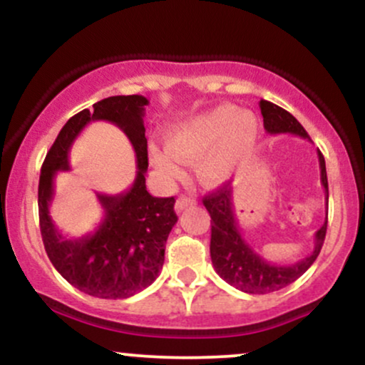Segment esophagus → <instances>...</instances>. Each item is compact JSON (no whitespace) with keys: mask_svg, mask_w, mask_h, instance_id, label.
I'll use <instances>...</instances> for the list:
<instances>
[{"mask_svg":"<svg viewBox=\"0 0 365 365\" xmlns=\"http://www.w3.org/2000/svg\"><path fill=\"white\" fill-rule=\"evenodd\" d=\"M194 204H195V199H192V197H187V195H180L177 199V204H175V211L182 212L183 209L194 206Z\"/></svg>","mask_w":365,"mask_h":365,"instance_id":"1","label":"esophagus"}]
</instances>
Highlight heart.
I'll return each instance as SVG.
<instances>
[{"instance_id": "heart-1", "label": "heart", "mask_w": 365, "mask_h": 365, "mask_svg": "<svg viewBox=\"0 0 365 365\" xmlns=\"http://www.w3.org/2000/svg\"><path fill=\"white\" fill-rule=\"evenodd\" d=\"M261 139V120L235 104H220L180 121L166 144L150 148V161L163 178L183 173L182 163L195 161V177L204 187H221L237 177L254 156Z\"/></svg>"}]
</instances>
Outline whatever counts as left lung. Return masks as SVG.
I'll list each match as a JSON object with an SVG mask.
<instances>
[{
    "label": "left lung",
    "mask_w": 365,
    "mask_h": 365,
    "mask_svg": "<svg viewBox=\"0 0 365 365\" xmlns=\"http://www.w3.org/2000/svg\"><path fill=\"white\" fill-rule=\"evenodd\" d=\"M261 113L264 118V128L269 135L292 133L311 140L305 128L297 121L293 115L284 111L269 101H261ZM321 170V183L324 187L326 204H328V177H326V163L321 150H317ZM204 206L211 215V261L216 273L245 293H271L300 278L312 262L316 261L324 244L326 226H328V212L324 225L314 235V250L307 257L293 264H274L266 261L261 254L245 242L242 237L235 209H233V188L223 185L220 190L204 197Z\"/></svg>",
    "instance_id": "1"
}]
</instances>
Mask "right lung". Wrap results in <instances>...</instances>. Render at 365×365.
Here are the masks:
<instances>
[{"label":"right lung","mask_w":365,"mask_h":365,"mask_svg":"<svg viewBox=\"0 0 365 365\" xmlns=\"http://www.w3.org/2000/svg\"><path fill=\"white\" fill-rule=\"evenodd\" d=\"M148 98L111 96L72 116L46 154L39 177V225L44 249L56 271L70 284L98 299H128L148 288L165 262V244L175 223V197H153L145 188L148 139L144 115ZM92 120H110L129 137L136 150L138 173L121 195H98L105 215L92 234L68 239L53 225L48 207L53 178L69 169V149Z\"/></svg>","instance_id":"1"}]
</instances>
